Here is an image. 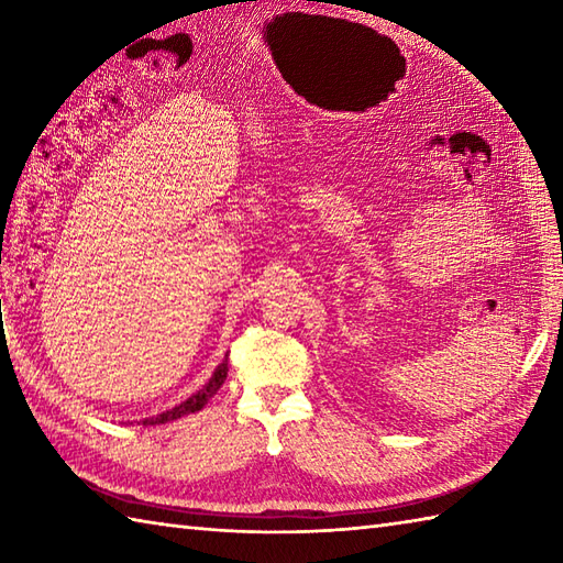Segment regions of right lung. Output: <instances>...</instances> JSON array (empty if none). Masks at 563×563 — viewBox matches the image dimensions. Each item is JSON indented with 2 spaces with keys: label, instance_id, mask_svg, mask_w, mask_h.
I'll return each instance as SVG.
<instances>
[{
  "label": "right lung",
  "instance_id": "1",
  "mask_svg": "<svg viewBox=\"0 0 563 563\" xmlns=\"http://www.w3.org/2000/svg\"><path fill=\"white\" fill-rule=\"evenodd\" d=\"M227 357L224 361L218 365V369H214L212 373V377L208 379V385L202 387V389H198L194 397H188L186 401H181L178 406H174V409H169V411H164V413H157V416H152V418H145V421H142V426H159V423H169V421H176V418H181V416H186V413H196V411H200L202 406H206L214 394H218V389L224 385V379H227Z\"/></svg>",
  "mask_w": 563,
  "mask_h": 563
}]
</instances>
